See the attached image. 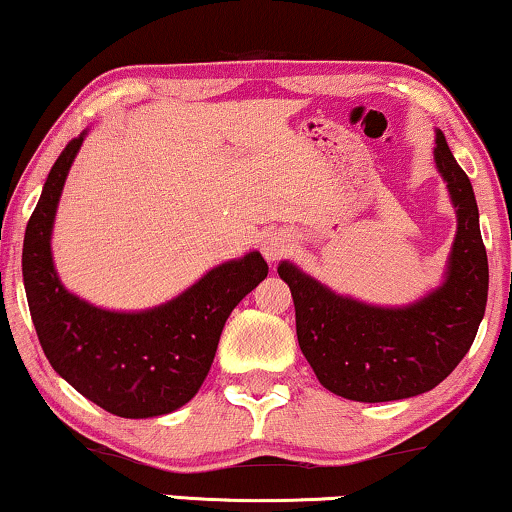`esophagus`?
I'll return each mask as SVG.
<instances>
[{
    "label": "esophagus",
    "instance_id": "1",
    "mask_svg": "<svg viewBox=\"0 0 512 512\" xmlns=\"http://www.w3.org/2000/svg\"><path fill=\"white\" fill-rule=\"evenodd\" d=\"M261 251L270 263H275L282 256H286V251H291V237L284 233H277V230L275 233H268L261 244Z\"/></svg>",
    "mask_w": 512,
    "mask_h": 512
}]
</instances>
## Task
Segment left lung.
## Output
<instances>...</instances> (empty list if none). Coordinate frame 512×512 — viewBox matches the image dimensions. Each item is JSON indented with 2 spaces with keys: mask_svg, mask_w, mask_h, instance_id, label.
Returning <instances> with one entry per match:
<instances>
[{
  "mask_svg": "<svg viewBox=\"0 0 512 512\" xmlns=\"http://www.w3.org/2000/svg\"><path fill=\"white\" fill-rule=\"evenodd\" d=\"M433 160L457 212L443 284L401 307L340 296L289 261L279 277L296 305V333L317 380L349 401L384 403L431 391L459 366L485 317L489 268L471 179L436 130Z\"/></svg>",
  "mask_w": 512,
  "mask_h": 512,
  "instance_id": "obj_1",
  "label": "left lung"
}]
</instances>
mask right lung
Returning <instances> with one entry per match:
<instances>
[{
	"label": "right lung",
	"instance_id": "obj_1",
	"mask_svg": "<svg viewBox=\"0 0 512 512\" xmlns=\"http://www.w3.org/2000/svg\"><path fill=\"white\" fill-rule=\"evenodd\" d=\"M86 130L65 146L25 230L23 282L41 349L62 380L125 419L179 410L205 382L230 312L268 277L258 251L216 265L177 298L139 312L90 305L60 282L51 235Z\"/></svg>",
	"mask_w": 512,
	"mask_h": 512
}]
</instances>
